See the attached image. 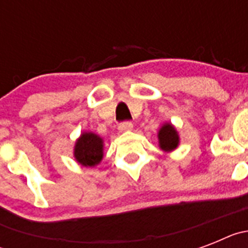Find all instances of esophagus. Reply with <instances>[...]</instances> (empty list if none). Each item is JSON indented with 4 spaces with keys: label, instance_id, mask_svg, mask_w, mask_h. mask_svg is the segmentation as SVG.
I'll use <instances>...</instances> for the list:
<instances>
[{
    "label": "esophagus",
    "instance_id": "1",
    "mask_svg": "<svg viewBox=\"0 0 248 248\" xmlns=\"http://www.w3.org/2000/svg\"><path fill=\"white\" fill-rule=\"evenodd\" d=\"M131 129H133V123L128 122V120H125V122H122L119 124L120 131H128V130H131Z\"/></svg>",
    "mask_w": 248,
    "mask_h": 248
}]
</instances>
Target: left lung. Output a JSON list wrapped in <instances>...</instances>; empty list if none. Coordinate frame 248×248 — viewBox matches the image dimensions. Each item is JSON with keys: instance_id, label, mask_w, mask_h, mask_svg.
I'll list each match as a JSON object with an SVG mask.
<instances>
[{"instance_id": "8db88e82", "label": "left lung", "mask_w": 248, "mask_h": 248, "mask_svg": "<svg viewBox=\"0 0 248 248\" xmlns=\"http://www.w3.org/2000/svg\"><path fill=\"white\" fill-rule=\"evenodd\" d=\"M159 144L160 148L165 151H171L179 144V137L171 124H165L163 128L159 130Z\"/></svg>"}]
</instances>
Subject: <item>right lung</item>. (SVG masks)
<instances>
[{"mask_svg": "<svg viewBox=\"0 0 248 248\" xmlns=\"http://www.w3.org/2000/svg\"><path fill=\"white\" fill-rule=\"evenodd\" d=\"M76 160L83 166H94L103 159V139L93 133H83L74 148Z\"/></svg>", "mask_w": 248, "mask_h": 248, "instance_id": "obj_1", "label": "right lung"}]
</instances>
